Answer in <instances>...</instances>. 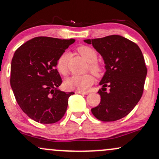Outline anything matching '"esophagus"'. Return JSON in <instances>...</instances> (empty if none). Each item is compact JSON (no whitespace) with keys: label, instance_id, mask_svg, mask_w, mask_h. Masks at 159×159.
Returning <instances> with one entry per match:
<instances>
[{"label":"esophagus","instance_id":"obj_1","mask_svg":"<svg viewBox=\"0 0 159 159\" xmlns=\"http://www.w3.org/2000/svg\"><path fill=\"white\" fill-rule=\"evenodd\" d=\"M76 93H79V94H84V95H87V94H88V91H76Z\"/></svg>","mask_w":159,"mask_h":159}]
</instances>
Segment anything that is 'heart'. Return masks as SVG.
<instances>
[{"label": "heart", "mask_w": 159, "mask_h": 159, "mask_svg": "<svg viewBox=\"0 0 159 159\" xmlns=\"http://www.w3.org/2000/svg\"><path fill=\"white\" fill-rule=\"evenodd\" d=\"M77 52L85 61L88 62V68L95 76H101L103 73V67L97 61L98 53L92 48L87 46H80L77 47ZM68 55L64 52L58 58L56 61V68L61 75H66L68 73ZM94 78L91 74L83 75H73L67 78L65 81L66 88L69 90H76L78 91H84L93 84Z\"/></svg>", "instance_id": "obj_1"}]
</instances>
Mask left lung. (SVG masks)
Returning <instances> with one entry per match:
<instances>
[{
	"instance_id": "8db88e82",
	"label": "left lung",
	"mask_w": 159,
	"mask_h": 159,
	"mask_svg": "<svg viewBox=\"0 0 159 159\" xmlns=\"http://www.w3.org/2000/svg\"><path fill=\"white\" fill-rule=\"evenodd\" d=\"M84 42L101 55L107 70L100 82L101 102L91 112L103 122L122 119L136 107L144 90L147 68L141 49L118 35Z\"/></svg>"
}]
</instances>
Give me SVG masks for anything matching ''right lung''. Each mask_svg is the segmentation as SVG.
Instances as JSON below:
<instances>
[{"label": "right lung", "mask_w": 159, "mask_h": 159, "mask_svg": "<svg viewBox=\"0 0 159 159\" xmlns=\"http://www.w3.org/2000/svg\"><path fill=\"white\" fill-rule=\"evenodd\" d=\"M75 41L38 36L15 52L11 86L20 107L34 121L55 123L66 113L68 98L74 92L57 89L62 81L56 68V61Z\"/></svg>", "instance_id": "right-lung-1"}]
</instances>
